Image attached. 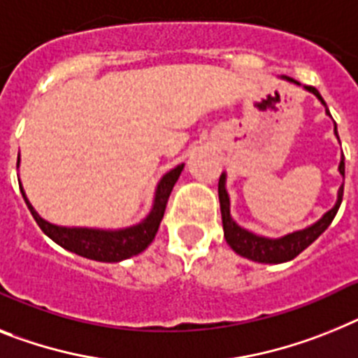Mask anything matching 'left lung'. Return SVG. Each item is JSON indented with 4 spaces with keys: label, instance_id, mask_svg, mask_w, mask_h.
<instances>
[{
    "label": "left lung",
    "instance_id": "8db88e82",
    "mask_svg": "<svg viewBox=\"0 0 358 358\" xmlns=\"http://www.w3.org/2000/svg\"><path fill=\"white\" fill-rule=\"evenodd\" d=\"M287 82H295L293 78L284 76ZM300 85V83H299ZM306 91L313 92L318 100L324 101V98L320 96V92L311 85H304ZM326 113L329 114L326 105ZM331 116V114H329ZM335 134H337V127H335ZM338 171L344 176V158H342L341 165H338ZM342 194H344V185L338 189V198L337 203L333 209L326 213V215L320 218L318 222H315L313 225H309L306 229L295 231V233H289V235L282 236V238H266V236H258L251 231L240 227L238 224H235V220L231 218L229 213V196H227V191H225V174H222L220 180H218V198H220V211H222V224H224V236L227 240V244L231 245V249L238 253L240 257H245L249 260H255V262L260 264H282L287 262V260H293L295 257H299L302 251H304L308 245H311L318 236L322 235L324 231L329 227V224L333 222L335 215H337L338 207L342 203Z\"/></svg>",
    "mask_w": 358,
    "mask_h": 358
}]
</instances>
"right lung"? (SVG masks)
Wrapping results in <instances>:
<instances>
[{"label": "right lung", "instance_id": "1", "mask_svg": "<svg viewBox=\"0 0 358 358\" xmlns=\"http://www.w3.org/2000/svg\"><path fill=\"white\" fill-rule=\"evenodd\" d=\"M17 164H20V156H17ZM182 169H184V164L176 165L174 169L164 174V178L160 180V184L156 187L152 209L147 215L145 220L136 225H131V227H125V229L116 231L89 229V227H62V225L50 224L34 211V207L27 200L21 185L20 189L23 198H25L27 207L31 209L32 216H34L36 224L40 225V229L49 238H52L56 244L62 245L67 251L80 255V257L98 260V262H122L125 258L142 253L143 249L155 240L156 231H158L162 218H164L169 194Z\"/></svg>", "mask_w": 358, "mask_h": 358}]
</instances>
